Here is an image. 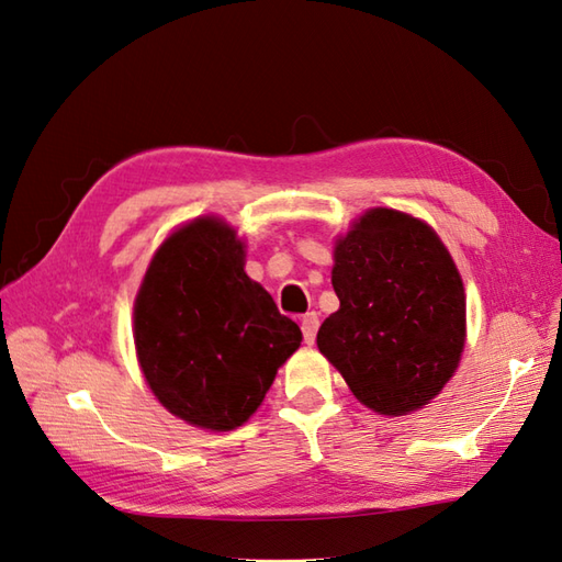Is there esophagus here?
<instances>
[{
  "instance_id": "34e87169",
  "label": "esophagus",
  "mask_w": 562,
  "mask_h": 562,
  "mask_svg": "<svg viewBox=\"0 0 562 562\" xmlns=\"http://www.w3.org/2000/svg\"><path fill=\"white\" fill-rule=\"evenodd\" d=\"M303 338H305V344L307 346H312L314 344V338H317V328H319V314L317 312H307L305 317H303Z\"/></svg>"
}]
</instances>
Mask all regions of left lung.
I'll return each instance as SVG.
<instances>
[{"label": "left lung", "mask_w": 562, "mask_h": 562, "mask_svg": "<svg viewBox=\"0 0 562 562\" xmlns=\"http://www.w3.org/2000/svg\"><path fill=\"white\" fill-rule=\"evenodd\" d=\"M334 257L340 307L319 326V350L374 413L427 405L464 346V289L443 243L419 218L379 207Z\"/></svg>", "instance_id": "1"}]
</instances>
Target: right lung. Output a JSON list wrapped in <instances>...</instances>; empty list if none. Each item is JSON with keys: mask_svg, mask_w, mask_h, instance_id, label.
<instances>
[{"mask_svg": "<svg viewBox=\"0 0 562 562\" xmlns=\"http://www.w3.org/2000/svg\"><path fill=\"white\" fill-rule=\"evenodd\" d=\"M243 267L236 231L204 216L164 240L135 297V350L149 389L176 417L214 431L255 413L303 340Z\"/></svg>", "mask_w": 562, "mask_h": 562, "instance_id": "right-lung-1", "label": "right lung"}]
</instances>
